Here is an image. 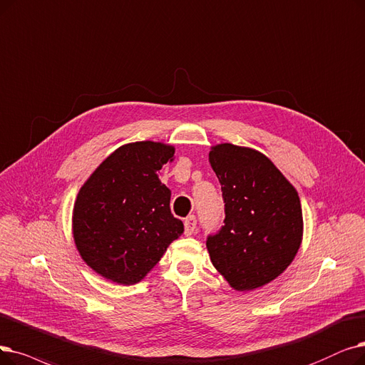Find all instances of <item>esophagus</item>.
I'll list each match as a JSON object with an SVG mask.
<instances>
[{
	"label": "esophagus",
	"mask_w": 365,
	"mask_h": 365,
	"mask_svg": "<svg viewBox=\"0 0 365 365\" xmlns=\"http://www.w3.org/2000/svg\"><path fill=\"white\" fill-rule=\"evenodd\" d=\"M195 228H197V217H195L194 215L187 216V217L185 219V234H186V235L194 234Z\"/></svg>",
	"instance_id": "34e87169"
}]
</instances>
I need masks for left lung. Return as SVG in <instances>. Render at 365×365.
<instances>
[{
    "label": "left lung",
    "instance_id": "8db88e82",
    "mask_svg": "<svg viewBox=\"0 0 365 365\" xmlns=\"http://www.w3.org/2000/svg\"><path fill=\"white\" fill-rule=\"evenodd\" d=\"M209 163L225 202L224 225L205 242L210 259L234 289L259 288L287 270L299 249V197L274 164L253 149L217 145Z\"/></svg>",
    "mask_w": 365,
    "mask_h": 365
}]
</instances>
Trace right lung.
<instances>
[{
	"mask_svg": "<svg viewBox=\"0 0 365 365\" xmlns=\"http://www.w3.org/2000/svg\"><path fill=\"white\" fill-rule=\"evenodd\" d=\"M174 148L137 141L116 149L78 191L73 234L85 262L120 284H134L183 232L170 210V189L158 171Z\"/></svg>",
	"mask_w": 365,
	"mask_h": 365,
	"instance_id": "1",
	"label": "right lung"
}]
</instances>
